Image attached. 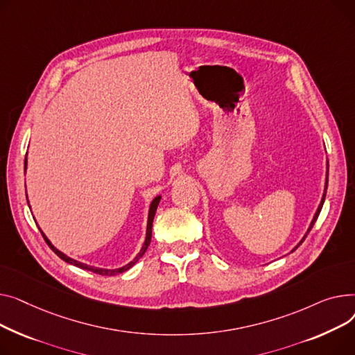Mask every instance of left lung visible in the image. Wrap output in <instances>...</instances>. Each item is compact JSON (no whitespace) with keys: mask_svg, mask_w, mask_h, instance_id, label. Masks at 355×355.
Masks as SVG:
<instances>
[{"mask_svg":"<svg viewBox=\"0 0 355 355\" xmlns=\"http://www.w3.org/2000/svg\"><path fill=\"white\" fill-rule=\"evenodd\" d=\"M325 187H328V173H327V182H325ZM325 195H327V192H324V196H322V200H321V203H320V207H318V211H317V214H315L314 219H312V222H311V226H309V229H308V232H306V235L309 234V231H311V229H312V226H314V223L317 222V218H318V215H320V212H321V209H322V205H324V200H325ZM306 235L304 236V239L306 238ZM304 239H302V241H301V242L298 243V246H300V245H301V243L304 242ZM298 246H297V248H298ZM297 248H295V249H297ZM295 249H294V251H295Z\"/></svg>","mask_w":355,"mask_h":355,"instance_id":"left-lung-1","label":"left lung"}]
</instances>
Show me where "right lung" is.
<instances>
[{
	"mask_svg": "<svg viewBox=\"0 0 355 355\" xmlns=\"http://www.w3.org/2000/svg\"><path fill=\"white\" fill-rule=\"evenodd\" d=\"M24 164L27 166V159H26V162H24ZM159 202H160V196H157V198H155L153 199V202H152V205H150V209H149V219H148V231H146V241H144V243H143V248L140 249V252H139V255L130 262V263H128V265H124V266H121V268H119V269H100V268H94V266H89V265H86V263H81V262H77V261H74V259H71V258H69V257H66L64 254L62 252H60L57 248H54L53 245H51V242L46 238V235L41 232V235H43V238H44V241L47 242V245L53 249V252L57 255V257H60L62 261H66L67 263H71V265H76V266H78V268H83V269H87V270H92V272H94V274H98V275H106V277H112V275H117V274H121V272H124V270H128L129 268H132L141 257H143V254L146 252V249L149 248V245H150V241H152V223H153V219H155V214H156V209H157V205H159Z\"/></svg>",
	"mask_w": 355,
	"mask_h": 355,
	"instance_id": "obj_1",
	"label": "right lung"
}]
</instances>
